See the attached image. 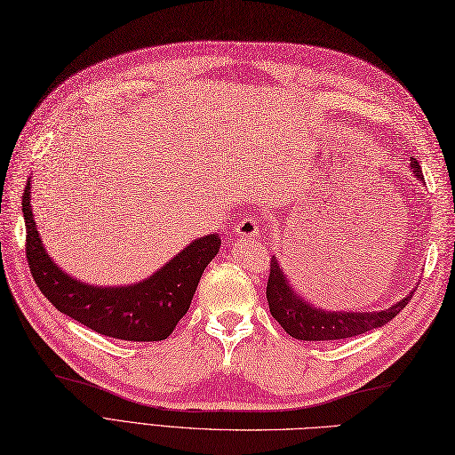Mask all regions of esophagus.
I'll use <instances>...</instances> for the list:
<instances>
[{"mask_svg": "<svg viewBox=\"0 0 455 455\" xmlns=\"http://www.w3.org/2000/svg\"><path fill=\"white\" fill-rule=\"evenodd\" d=\"M259 218L256 216H249V218H241L237 226H235V233L239 237H258L259 235Z\"/></svg>", "mask_w": 455, "mask_h": 455, "instance_id": "obj_1", "label": "esophagus"}]
</instances>
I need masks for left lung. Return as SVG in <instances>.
Instances as JSON below:
<instances>
[{
	"label": "left lung",
	"mask_w": 455,
	"mask_h": 455,
	"mask_svg": "<svg viewBox=\"0 0 455 455\" xmlns=\"http://www.w3.org/2000/svg\"><path fill=\"white\" fill-rule=\"evenodd\" d=\"M410 164L411 169H414L418 180L423 182L419 163L411 157ZM266 296L273 319L286 330V334L304 341H332L359 336L387 324L408 306V301L414 296V292H410L404 299L391 306L389 309L374 313H343L315 309L309 301L299 298L292 288L288 286L284 273L277 264V258H271Z\"/></svg>",
	"instance_id": "left-lung-1"
}]
</instances>
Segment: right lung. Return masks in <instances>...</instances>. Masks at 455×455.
Instances as JSON below:
<instances>
[{
	"label": "right lung",
	"mask_w": 455,
	"mask_h": 455,
	"mask_svg": "<svg viewBox=\"0 0 455 455\" xmlns=\"http://www.w3.org/2000/svg\"><path fill=\"white\" fill-rule=\"evenodd\" d=\"M26 258L30 273L51 304L102 336L125 341L167 339L188 313L201 275L220 251V237L206 235L163 266L154 277L132 286L100 288L79 283L49 258L30 209V182L24 188Z\"/></svg>",
	"instance_id": "obj_1"
}]
</instances>
